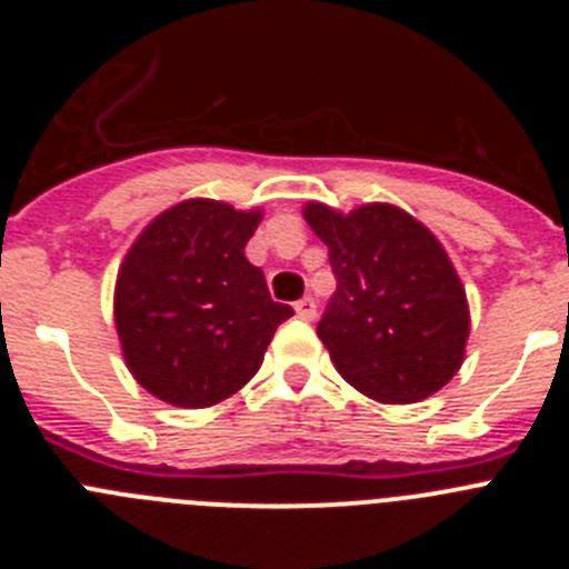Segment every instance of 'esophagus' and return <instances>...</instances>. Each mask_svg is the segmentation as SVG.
<instances>
[{
    "label": "esophagus",
    "instance_id": "1",
    "mask_svg": "<svg viewBox=\"0 0 569 569\" xmlns=\"http://www.w3.org/2000/svg\"><path fill=\"white\" fill-rule=\"evenodd\" d=\"M296 313H299V319H305V321L316 319V299H313V296H305V299L296 301Z\"/></svg>",
    "mask_w": 569,
    "mask_h": 569
}]
</instances>
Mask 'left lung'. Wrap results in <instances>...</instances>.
Listing matches in <instances>:
<instances>
[{"instance_id":"obj_1","label":"left lung","mask_w":569,"mask_h":569,"mask_svg":"<svg viewBox=\"0 0 569 569\" xmlns=\"http://www.w3.org/2000/svg\"><path fill=\"white\" fill-rule=\"evenodd\" d=\"M305 219L328 244L336 276L316 328L336 370L385 405L441 390L465 359L470 313L439 239L393 204L345 216L313 202Z\"/></svg>"}]
</instances>
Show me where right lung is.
<instances>
[{
  "label": "right lung",
  "instance_id": "right-lung-1",
  "mask_svg": "<svg viewBox=\"0 0 569 569\" xmlns=\"http://www.w3.org/2000/svg\"><path fill=\"white\" fill-rule=\"evenodd\" d=\"M259 210L188 199L156 216L116 279V330L130 373L156 399L210 407L248 385L290 305L244 259Z\"/></svg>",
  "mask_w": 569,
  "mask_h": 569
}]
</instances>
